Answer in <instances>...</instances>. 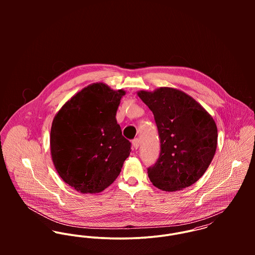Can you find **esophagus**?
<instances>
[{"mask_svg":"<svg viewBox=\"0 0 255 255\" xmlns=\"http://www.w3.org/2000/svg\"><path fill=\"white\" fill-rule=\"evenodd\" d=\"M139 143H140L139 138H134V139L132 140V148H133V149H137V148L139 147Z\"/></svg>","mask_w":255,"mask_h":255,"instance_id":"obj_1","label":"esophagus"}]
</instances>
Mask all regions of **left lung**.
Listing matches in <instances>:
<instances>
[{"instance_id": "left-lung-1", "label": "left lung", "mask_w": 255, "mask_h": 255, "mask_svg": "<svg viewBox=\"0 0 255 255\" xmlns=\"http://www.w3.org/2000/svg\"><path fill=\"white\" fill-rule=\"evenodd\" d=\"M137 95L152 111L160 136V156L148 168L150 182L164 191L190 186L203 176L215 155V121L191 96L176 88L140 90Z\"/></svg>"}]
</instances>
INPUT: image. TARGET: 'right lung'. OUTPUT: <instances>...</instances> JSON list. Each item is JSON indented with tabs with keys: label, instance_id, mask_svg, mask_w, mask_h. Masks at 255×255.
Returning a JSON list of instances; mask_svg holds the SVG:
<instances>
[{
	"label": "right lung",
	"instance_id": "add662e5",
	"mask_svg": "<svg viewBox=\"0 0 255 255\" xmlns=\"http://www.w3.org/2000/svg\"><path fill=\"white\" fill-rule=\"evenodd\" d=\"M123 89L92 83L56 114L50 148L62 180L81 193H98L118 178L129 156L130 142L122 135L116 114Z\"/></svg>",
	"mask_w": 255,
	"mask_h": 255
}]
</instances>
